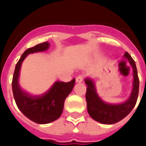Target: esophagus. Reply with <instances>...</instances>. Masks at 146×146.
Returning <instances> with one entry per match:
<instances>
[{
    "mask_svg": "<svg viewBox=\"0 0 146 146\" xmlns=\"http://www.w3.org/2000/svg\"><path fill=\"white\" fill-rule=\"evenodd\" d=\"M83 80V76L82 75H79L76 77V81L77 82H81Z\"/></svg>",
    "mask_w": 146,
    "mask_h": 146,
    "instance_id": "1",
    "label": "esophagus"
}]
</instances>
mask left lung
<instances>
[{
  "label": "left lung",
  "instance_id": "1",
  "mask_svg": "<svg viewBox=\"0 0 146 146\" xmlns=\"http://www.w3.org/2000/svg\"><path fill=\"white\" fill-rule=\"evenodd\" d=\"M124 56L128 58L133 70V88L127 101L119 104H109L102 101L95 91V85L90 79H85L87 87L85 98L88 114L92 119L104 124H112L126 117L136 104L139 90V79L135 61L130 54L126 52Z\"/></svg>",
  "mask_w": 146,
  "mask_h": 146
}]
</instances>
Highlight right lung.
<instances>
[{
  "label": "right lung",
  "mask_w": 146,
  "mask_h": 146,
  "mask_svg": "<svg viewBox=\"0 0 146 146\" xmlns=\"http://www.w3.org/2000/svg\"><path fill=\"white\" fill-rule=\"evenodd\" d=\"M48 42L39 44L25 51L15 66L12 81V89L16 104L25 116L37 123H48L56 120L63 112L65 100L73 90L76 79L65 82L56 81L45 93L32 95L23 90L18 83L20 69L23 60L29 54L45 51Z\"/></svg>",
  "instance_id": "1"
}]
</instances>
